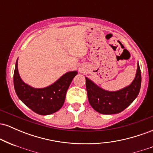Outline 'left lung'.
<instances>
[{
  "instance_id": "left-lung-1",
  "label": "left lung",
  "mask_w": 153,
  "mask_h": 153,
  "mask_svg": "<svg viewBox=\"0 0 153 153\" xmlns=\"http://www.w3.org/2000/svg\"><path fill=\"white\" fill-rule=\"evenodd\" d=\"M88 99L94 110L102 114H114L124 111L137 97L141 87V71L137 63L136 75L128 86L117 91L101 88L85 77Z\"/></svg>"
}]
</instances>
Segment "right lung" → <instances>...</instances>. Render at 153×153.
Instances as JSON below:
<instances>
[{"mask_svg": "<svg viewBox=\"0 0 153 153\" xmlns=\"http://www.w3.org/2000/svg\"><path fill=\"white\" fill-rule=\"evenodd\" d=\"M77 74V71L68 72L52 85L36 88L25 83L21 78L17 59L13 74L15 91L19 99L35 113L40 115L52 114L60 109L64 104L67 91Z\"/></svg>", "mask_w": 153, "mask_h": 153, "instance_id": "right-lung-1", "label": "right lung"}]
</instances>
